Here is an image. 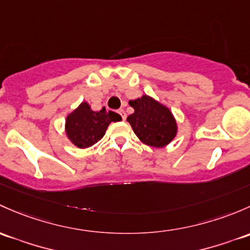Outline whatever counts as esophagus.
<instances>
[{
	"label": "esophagus",
	"mask_w": 250,
	"mask_h": 250,
	"mask_svg": "<svg viewBox=\"0 0 250 250\" xmlns=\"http://www.w3.org/2000/svg\"><path fill=\"white\" fill-rule=\"evenodd\" d=\"M117 112H118V114L121 115V117H122V120L125 121V110H123V109H121V110H118Z\"/></svg>",
	"instance_id": "esophagus-1"
}]
</instances>
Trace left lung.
I'll use <instances>...</instances> for the list:
<instances>
[{
    "instance_id": "1",
    "label": "left lung",
    "mask_w": 250,
    "mask_h": 250,
    "mask_svg": "<svg viewBox=\"0 0 250 250\" xmlns=\"http://www.w3.org/2000/svg\"><path fill=\"white\" fill-rule=\"evenodd\" d=\"M129 105L134 112L127 121L144 144L162 148L171 143L177 134V123L165 105L148 96L130 101Z\"/></svg>"
}]
</instances>
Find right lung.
I'll return each mask as SVG.
<instances>
[{"label": "right lung", "instance_id": "add662e5", "mask_svg": "<svg viewBox=\"0 0 250 250\" xmlns=\"http://www.w3.org/2000/svg\"><path fill=\"white\" fill-rule=\"evenodd\" d=\"M121 120L122 118L116 112L106 111L105 107L93 111L88 103L83 102L67 116L65 134L79 148H87L103 138L110 123Z\"/></svg>", "mask_w": 250, "mask_h": 250}]
</instances>
